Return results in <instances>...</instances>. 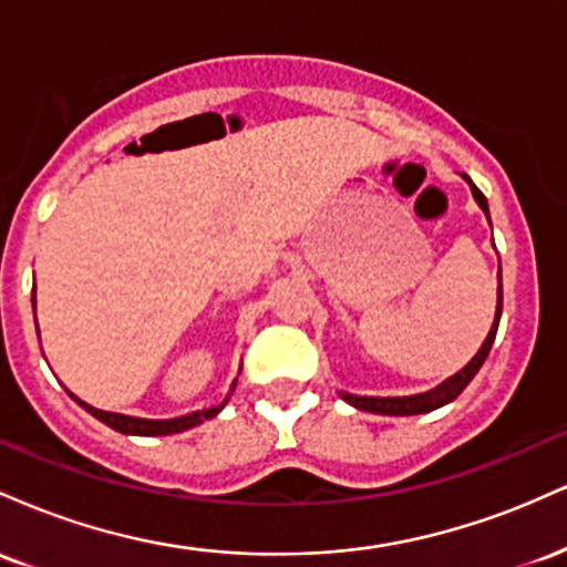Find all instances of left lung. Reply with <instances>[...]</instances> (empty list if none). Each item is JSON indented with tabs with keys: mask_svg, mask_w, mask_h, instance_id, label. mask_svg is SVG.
<instances>
[{
	"mask_svg": "<svg viewBox=\"0 0 567 567\" xmlns=\"http://www.w3.org/2000/svg\"><path fill=\"white\" fill-rule=\"evenodd\" d=\"M461 178H464L466 184H470L474 202H477L480 210H483L485 216H487V220H491V210H487L485 194L472 184L470 175H461ZM493 247H496V245H493ZM501 303H504V296H501V261H498V301H496V317H493L491 333H487V338L483 341V347L477 349V354H474L472 360L458 370V373H453L451 379L442 381L440 386L429 389V392H421V394H408V396H357V394L341 392V400H347L351 408L368 410V413H379V415H419V413H429V410H437L442 405H447V402H453L455 396H458L466 386H470V381L474 379V375H477V370L483 368V362L487 360V354H491V347H493V341H496L498 322H501Z\"/></svg>",
	"mask_w": 567,
	"mask_h": 567,
	"instance_id": "obj_1",
	"label": "left lung"
}]
</instances>
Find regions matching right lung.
I'll use <instances>...</instances> for the list:
<instances>
[{
	"label": "right lung",
	"mask_w": 567,
	"mask_h": 567,
	"mask_svg": "<svg viewBox=\"0 0 567 567\" xmlns=\"http://www.w3.org/2000/svg\"><path fill=\"white\" fill-rule=\"evenodd\" d=\"M31 303H34V309H37V298H31ZM37 333H39V330H37ZM234 386H237V381L231 383L229 394H226V400L220 402V405L197 410V413H188V415H178V419H135V415H125V413H109V410H97L93 405H87V402H82L76 394H71V392L69 394H71V400L80 402V405L87 410L90 415H95L97 421H103V424H106V426H112L114 432L135 434V437H162V434L186 432V429L199 426L202 421H207V419H213V415H218L220 410L226 408V402L231 400Z\"/></svg>",
	"instance_id": "add662e5"
}]
</instances>
